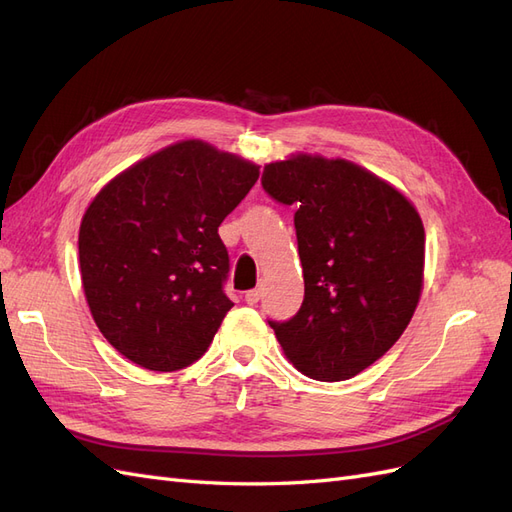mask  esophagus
I'll return each mask as SVG.
<instances>
[{"label": "esophagus", "instance_id": "obj_1", "mask_svg": "<svg viewBox=\"0 0 512 512\" xmlns=\"http://www.w3.org/2000/svg\"><path fill=\"white\" fill-rule=\"evenodd\" d=\"M260 297H262V288H254V290L245 292V301L250 305H256L260 301Z\"/></svg>", "mask_w": 512, "mask_h": 512}]
</instances>
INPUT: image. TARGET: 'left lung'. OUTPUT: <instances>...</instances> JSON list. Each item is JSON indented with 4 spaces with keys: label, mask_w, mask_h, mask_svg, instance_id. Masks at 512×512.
<instances>
[{
    "label": "left lung",
    "mask_w": 512,
    "mask_h": 512,
    "mask_svg": "<svg viewBox=\"0 0 512 512\" xmlns=\"http://www.w3.org/2000/svg\"><path fill=\"white\" fill-rule=\"evenodd\" d=\"M262 188L294 207L305 297L269 322L307 378L350 380L406 331L423 292L425 228L395 185L344 158L292 153L265 164Z\"/></svg>",
    "instance_id": "1"
}]
</instances>
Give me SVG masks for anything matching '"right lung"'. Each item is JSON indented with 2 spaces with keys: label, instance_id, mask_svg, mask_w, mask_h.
Wrapping results in <instances>:
<instances>
[{
  "label": "right lung",
  "instance_id": "add662e5",
  "mask_svg": "<svg viewBox=\"0 0 512 512\" xmlns=\"http://www.w3.org/2000/svg\"><path fill=\"white\" fill-rule=\"evenodd\" d=\"M258 168L188 138L121 170L91 200L79 230L81 282L119 354L151 371H177L207 352L232 307L218 228Z\"/></svg>",
  "mask_w": 512,
  "mask_h": 512
}]
</instances>
